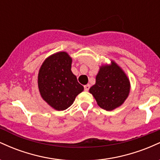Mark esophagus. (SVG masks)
Segmentation results:
<instances>
[{
  "instance_id": "34e87169",
  "label": "esophagus",
  "mask_w": 160,
  "mask_h": 160,
  "mask_svg": "<svg viewBox=\"0 0 160 160\" xmlns=\"http://www.w3.org/2000/svg\"><path fill=\"white\" fill-rule=\"evenodd\" d=\"M89 88H90V85H89V84H87V85H85V86H84V90L89 91Z\"/></svg>"
}]
</instances>
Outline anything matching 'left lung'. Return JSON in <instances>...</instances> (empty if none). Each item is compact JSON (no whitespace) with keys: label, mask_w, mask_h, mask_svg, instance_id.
I'll list each match as a JSON object with an SVG mask.
<instances>
[{"label":"left lung","mask_w":160,"mask_h":160,"mask_svg":"<svg viewBox=\"0 0 160 160\" xmlns=\"http://www.w3.org/2000/svg\"><path fill=\"white\" fill-rule=\"evenodd\" d=\"M95 84L89 89L100 108L112 111L120 106L128 97L129 80L115 62L100 68Z\"/></svg>","instance_id":"left-lung-1"}]
</instances>
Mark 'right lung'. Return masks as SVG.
I'll return each instance as SVG.
<instances>
[{"mask_svg": "<svg viewBox=\"0 0 160 160\" xmlns=\"http://www.w3.org/2000/svg\"><path fill=\"white\" fill-rule=\"evenodd\" d=\"M71 62L67 52H57L45 60L38 74L42 98L57 111L68 108L83 90V86L71 71Z\"/></svg>", "mask_w": 160, "mask_h": 160, "instance_id": "1", "label": "right lung"}]
</instances>
